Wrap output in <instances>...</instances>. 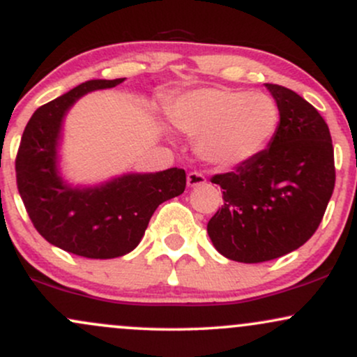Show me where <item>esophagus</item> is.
<instances>
[{"instance_id":"1","label":"esophagus","mask_w":357,"mask_h":357,"mask_svg":"<svg viewBox=\"0 0 357 357\" xmlns=\"http://www.w3.org/2000/svg\"><path fill=\"white\" fill-rule=\"evenodd\" d=\"M186 183L190 188H196L206 183V179H204V176L202 173H190L186 178Z\"/></svg>"}]
</instances>
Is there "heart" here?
Instances as JSON below:
<instances>
[{
	"mask_svg": "<svg viewBox=\"0 0 357 357\" xmlns=\"http://www.w3.org/2000/svg\"><path fill=\"white\" fill-rule=\"evenodd\" d=\"M173 126L198 137V153L208 165L228 169L252 161L277 132L272 97L228 87H204L183 93L169 107Z\"/></svg>",
	"mask_w": 357,
	"mask_h": 357,
	"instance_id": "b5f03b06",
	"label": "heart"
}]
</instances>
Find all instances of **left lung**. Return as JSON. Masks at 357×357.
<instances>
[{"mask_svg":"<svg viewBox=\"0 0 357 357\" xmlns=\"http://www.w3.org/2000/svg\"><path fill=\"white\" fill-rule=\"evenodd\" d=\"M280 121L267 149L231 173L213 176L223 206L208 221L223 257L260 264L294 252L314 235L334 191V147L321 114L294 90L265 84Z\"/></svg>","mask_w":357,"mask_h":357,"instance_id":"8db88e82","label":"left lung"}]
</instances>
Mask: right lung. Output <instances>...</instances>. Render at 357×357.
Wrapping results in <instances>:
<instances>
[{"mask_svg":"<svg viewBox=\"0 0 357 357\" xmlns=\"http://www.w3.org/2000/svg\"><path fill=\"white\" fill-rule=\"evenodd\" d=\"M126 79L87 80L35 110L16 155V183L36 231L48 243L85 258H117L144 236L155 208L183 195L186 173H124L97 184H73L61 173L63 121L77 100Z\"/></svg>","mask_w":357,"mask_h":357,"instance_id":"1","label":"right lung"}]
</instances>
